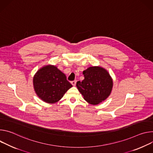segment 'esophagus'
<instances>
[{"label": "esophagus", "mask_w": 153, "mask_h": 153, "mask_svg": "<svg viewBox=\"0 0 153 153\" xmlns=\"http://www.w3.org/2000/svg\"><path fill=\"white\" fill-rule=\"evenodd\" d=\"M76 80H74V81H71V84H72V85H73L74 86H76Z\"/></svg>", "instance_id": "34e87169"}]
</instances>
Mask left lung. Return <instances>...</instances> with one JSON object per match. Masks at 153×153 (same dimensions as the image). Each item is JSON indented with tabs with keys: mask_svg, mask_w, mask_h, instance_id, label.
<instances>
[{
	"mask_svg": "<svg viewBox=\"0 0 153 153\" xmlns=\"http://www.w3.org/2000/svg\"><path fill=\"white\" fill-rule=\"evenodd\" d=\"M82 74L84 79L76 82V87L87 102L96 105L109 96L113 81L106 69L98 66L90 67Z\"/></svg>",
	"mask_w": 153,
	"mask_h": 153,
	"instance_id": "8db88e82",
	"label": "left lung"
}]
</instances>
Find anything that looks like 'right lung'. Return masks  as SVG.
<instances>
[{
	"mask_svg": "<svg viewBox=\"0 0 153 153\" xmlns=\"http://www.w3.org/2000/svg\"><path fill=\"white\" fill-rule=\"evenodd\" d=\"M33 86L37 95L47 103H55L72 87L66 76L55 65L42 67L34 75Z\"/></svg>",
	"mask_w": 153,
	"mask_h": 153,
	"instance_id": "add662e5",
	"label": "right lung"
}]
</instances>
